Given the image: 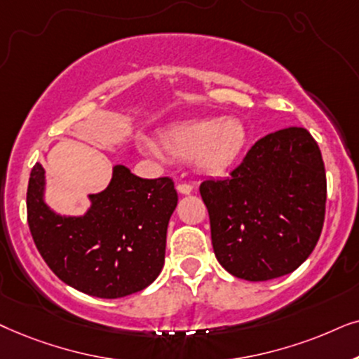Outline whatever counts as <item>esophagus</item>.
<instances>
[{"label":"esophagus","instance_id":"obj_1","mask_svg":"<svg viewBox=\"0 0 359 359\" xmlns=\"http://www.w3.org/2000/svg\"><path fill=\"white\" fill-rule=\"evenodd\" d=\"M177 192L182 194V195H190V194H192V185L179 184V185H177Z\"/></svg>","mask_w":359,"mask_h":359}]
</instances>
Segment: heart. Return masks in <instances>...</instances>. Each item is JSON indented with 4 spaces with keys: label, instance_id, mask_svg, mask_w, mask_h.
I'll list each match as a JSON object with an SVG mask.
<instances>
[{
    "label": "heart",
    "instance_id": "obj_1",
    "mask_svg": "<svg viewBox=\"0 0 359 359\" xmlns=\"http://www.w3.org/2000/svg\"><path fill=\"white\" fill-rule=\"evenodd\" d=\"M162 152L174 161H192L207 175H223L245 154L250 135L238 118L189 119L161 131ZM140 147L161 156L149 140L141 137Z\"/></svg>",
    "mask_w": 359,
    "mask_h": 359
}]
</instances>
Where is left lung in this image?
<instances>
[{"mask_svg":"<svg viewBox=\"0 0 359 359\" xmlns=\"http://www.w3.org/2000/svg\"><path fill=\"white\" fill-rule=\"evenodd\" d=\"M212 245L229 274L252 283L290 274L322 233L327 177L322 152L305 128L261 137L223 180L200 185Z\"/></svg>","mask_w":359,"mask_h":359,"instance_id":"1","label":"left lung"}]
</instances>
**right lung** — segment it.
Instances as JSON below:
<instances>
[{"instance_id":"add662e5","label":"right lung","mask_w":359,"mask_h":359,"mask_svg":"<svg viewBox=\"0 0 359 359\" xmlns=\"http://www.w3.org/2000/svg\"><path fill=\"white\" fill-rule=\"evenodd\" d=\"M46 185L37 162L27 185V223L42 259L60 280L100 299L126 297L154 283L179 200L172 179H141L126 165H113L108 187L88 194L87 212L75 217L47 205Z\"/></svg>"}]
</instances>
